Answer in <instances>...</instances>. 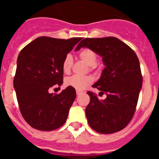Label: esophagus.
<instances>
[{
    "label": "esophagus",
    "mask_w": 159,
    "mask_h": 159,
    "mask_svg": "<svg viewBox=\"0 0 159 159\" xmlns=\"http://www.w3.org/2000/svg\"><path fill=\"white\" fill-rule=\"evenodd\" d=\"M83 93H84V92H80V91H77V92H76V95H82Z\"/></svg>",
    "instance_id": "obj_1"
}]
</instances>
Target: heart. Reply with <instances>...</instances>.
<instances>
[{
    "label": "heart",
    "mask_w": 159,
    "mask_h": 159,
    "mask_svg": "<svg viewBox=\"0 0 159 159\" xmlns=\"http://www.w3.org/2000/svg\"><path fill=\"white\" fill-rule=\"evenodd\" d=\"M79 57L88 66H89L90 70H93L95 66L97 64V55L94 51L89 48H84L79 53ZM73 64V58L70 54H67L64 57L62 64L63 71L66 74L69 73L71 69ZM92 78L89 76H77L72 75L71 77H67L64 81L65 86L73 88L76 91H84L86 89L90 84H92Z\"/></svg>",
    "instance_id": "b5f03b06"
}]
</instances>
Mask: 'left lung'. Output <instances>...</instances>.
Returning a JSON list of instances; mask_svg holds the SVG:
<instances>
[{
	"label": "left lung",
	"mask_w": 159,
	"mask_h": 159,
	"mask_svg": "<svg viewBox=\"0 0 159 159\" xmlns=\"http://www.w3.org/2000/svg\"><path fill=\"white\" fill-rule=\"evenodd\" d=\"M88 48L102 58L105 68L93 88L107 95L99 100L91 92L85 113L88 124L101 134H111L127 127L134 116L143 76L139 60L127 44L116 37L86 38L75 51Z\"/></svg>",
	"instance_id": "1"
}]
</instances>
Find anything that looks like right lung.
Listing matches in <instances>:
<instances>
[{
    "label": "right lung",
    "instance_id": "add662e5",
    "mask_svg": "<svg viewBox=\"0 0 159 159\" xmlns=\"http://www.w3.org/2000/svg\"><path fill=\"white\" fill-rule=\"evenodd\" d=\"M81 39L40 36L20 52L13 86L22 116L33 128L53 130L67 120L75 90L67 87L60 94L48 90L63 84V60Z\"/></svg>",
    "mask_w": 159,
    "mask_h": 159
}]
</instances>
